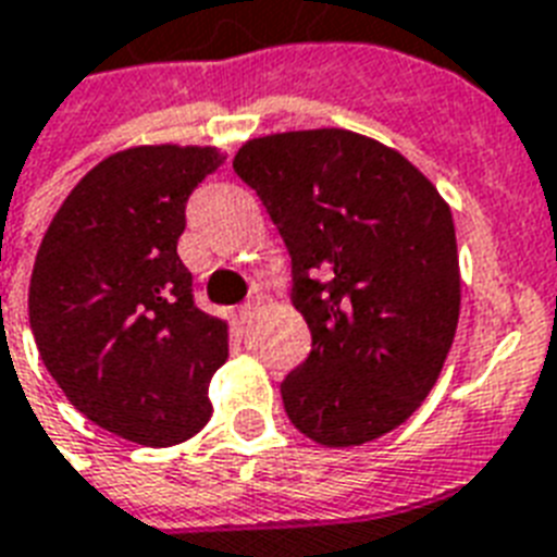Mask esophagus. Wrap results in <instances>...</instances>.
<instances>
[{
    "label": "esophagus",
    "mask_w": 557,
    "mask_h": 557,
    "mask_svg": "<svg viewBox=\"0 0 557 557\" xmlns=\"http://www.w3.org/2000/svg\"><path fill=\"white\" fill-rule=\"evenodd\" d=\"M258 305H261V301H258V299H247V301H244V305H240V308H238L240 322H249V319L256 317Z\"/></svg>",
    "instance_id": "esophagus-1"
}]
</instances>
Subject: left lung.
<instances>
[{
  "label": "left lung",
  "mask_w": 557,
  "mask_h": 557,
  "mask_svg": "<svg viewBox=\"0 0 557 557\" xmlns=\"http://www.w3.org/2000/svg\"><path fill=\"white\" fill-rule=\"evenodd\" d=\"M232 168L290 252V299L310 327V355L282 381L293 426L351 447L404 424L459 322L447 202L400 153L337 127L252 139Z\"/></svg>",
  "instance_id": "left-lung-1"
}]
</instances>
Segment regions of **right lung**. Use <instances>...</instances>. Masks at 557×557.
Segmentation results:
<instances>
[{"instance_id":"1","label":"right lung","mask_w":557,"mask_h":557,"mask_svg":"<svg viewBox=\"0 0 557 557\" xmlns=\"http://www.w3.org/2000/svg\"><path fill=\"white\" fill-rule=\"evenodd\" d=\"M223 165L211 148H131L72 188L34 261L28 319L66 398L148 447L185 442L211 416L226 322L194 305L176 256L185 202Z\"/></svg>"}]
</instances>
